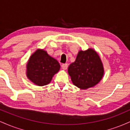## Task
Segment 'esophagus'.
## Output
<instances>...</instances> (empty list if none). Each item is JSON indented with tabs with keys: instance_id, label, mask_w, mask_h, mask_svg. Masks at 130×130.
<instances>
[{
	"instance_id": "1",
	"label": "esophagus",
	"mask_w": 130,
	"mask_h": 130,
	"mask_svg": "<svg viewBox=\"0 0 130 130\" xmlns=\"http://www.w3.org/2000/svg\"><path fill=\"white\" fill-rule=\"evenodd\" d=\"M62 69L65 70L67 69V68H68V64L67 63H65V64H62Z\"/></svg>"
}]
</instances>
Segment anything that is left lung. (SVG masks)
Returning <instances> with one entry per match:
<instances>
[{"label": "left lung", "instance_id": "left-lung-1", "mask_svg": "<svg viewBox=\"0 0 130 130\" xmlns=\"http://www.w3.org/2000/svg\"><path fill=\"white\" fill-rule=\"evenodd\" d=\"M73 84L80 89L93 87L103 77L104 70L100 57L92 48L80 50L75 61L68 67Z\"/></svg>", "mask_w": 130, "mask_h": 130}]
</instances>
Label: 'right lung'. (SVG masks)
Segmentation results:
<instances>
[{
	"label": "right lung",
	"mask_w": 130,
	"mask_h": 130,
	"mask_svg": "<svg viewBox=\"0 0 130 130\" xmlns=\"http://www.w3.org/2000/svg\"><path fill=\"white\" fill-rule=\"evenodd\" d=\"M60 68L58 61L44 50L37 49L26 64V76L34 84L44 86L50 84Z\"/></svg>",
	"instance_id": "1"
}]
</instances>
